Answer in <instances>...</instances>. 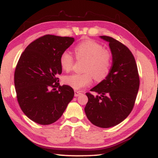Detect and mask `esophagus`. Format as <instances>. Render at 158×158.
Instances as JSON below:
<instances>
[{
    "label": "esophagus",
    "mask_w": 158,
    "mask_h": 158,
    "mask_svg": "<svg viewBox=\"0 0 158 158\" xmlns=\"http://www.w3.org/2000/svg\"><path fill=\"white\" fill-rule=\"evenodd\" d=\"M74 92H75V97L78 96L79 95H81V91H78V90H75Z\"/></svg>",
    "instance_id": "1"
}]
</instances>
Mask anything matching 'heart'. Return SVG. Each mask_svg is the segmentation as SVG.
<instances>
[{
  "label": "heart",
  "mask_w": 158,
  "mask_h": 158,
  "mask_svg": "<svg viewBox=\"0 0 158 158\" xmlns=\"http://www.w3.org/2000/svg\"><path fill=\"white\" fill-rule=\"evenodd\" d=\"M77 59L85 60L83 73L65 75L63 83L75 90H80L89 85L93 77L101 81L107 77L111 67V55L99 43L91 40L80 42L74 49ZM75 60L70 52L64 51L60 55V64L64 71L71 70Z\"/></svg>",
  "instance_id": "1"
}]
</instances>
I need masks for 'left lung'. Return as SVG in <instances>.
Returning a JSON list of instances; mask_svg holds the SVG:
<instances>
[{"mask_svg":"<svg viewBox=\"0 0 158 158\" xmlns=\"http://www.w3.org/2000/svg\"><path fill=\"white\" fill-rule=\"evenodd\" d=\"M109 42L112 66L109 75L86 93L88 101L85 112L93 124L101 128L116 126L132 111L139 87V76L135 57L128 47L113 37L101 36Z\"/></svg>","mask_w":158,"mask_h":158,"instance_id":"obj_1","label":"left lung"}]
</instances>
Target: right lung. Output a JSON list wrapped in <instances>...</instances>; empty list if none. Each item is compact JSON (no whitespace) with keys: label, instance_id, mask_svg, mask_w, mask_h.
Here are the masks:
<instances>
[{"label":"right lung","instance_id":"obj_1","mask_svg":"<svg viewBox=\"0 0 158 158\" xmlns=\"http://www.w3.org/2000/svg\"><path fill=\"white\" fill-rule=\"evenodd\" d=\"M75 40L47 34L28 45L14 73L16 98L21 109L33 122L48 125L59 119L74 96L70 86L60 85V55Z\"/></svg>","mask_w":158,"mask_h":158}]
</instances>
